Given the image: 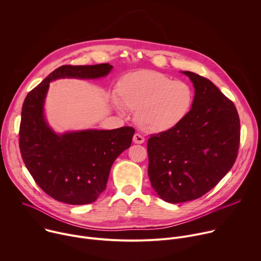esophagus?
<instances>
[{
	"instance_id": "34e87169",
	"label": "esophagus",
	"mask_w": 261,
	"mask_h": 261,
	"mask_svg": "<svg viewBox=\"0 0 261 261\" xmlns=\"http://www.w3.org/2000/svg\"><path fill=\"white\" fill-rule=\"evenodd\" d=\"M133 142L138 143V144L143 143V142H144V137H143L142 135H140V134L136 133V134L133 136Z\"/></svg>"
}]
</instances>
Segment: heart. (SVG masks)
<instances>
[{
	"instance_id": "obj_1",
	"label": "heart",
	"mask_w": 261,
	"mask_h": 261,
	"mask_svg": "<svg viewBox=\"0 0 261 261\" xmlns=\"http://www.w3.org/2000/svg\"><path fill=\"white\" fill-rule=\"evenodd\" d=\"M121 96L113 93L119 113L136 110L139 126L153 133L165 132L180 124L190 113L194 101L192 88L162 73L142 71L127 75L120 86Z\"/></svg>"
}]
</instances>
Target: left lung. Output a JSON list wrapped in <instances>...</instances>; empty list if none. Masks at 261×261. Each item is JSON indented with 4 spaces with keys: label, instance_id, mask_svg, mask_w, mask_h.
<instances>
[{
    "label": "left lung",
    "instance_id": "left-lung-1",
    "mask_svg": "<svg viewBox=\"0 0 261 261\" xmlns=\"http://www.w3.org/2000/svg\"><path fill=\"white\" fill-rule=\"evenodd\" d=\"M195 89L189 115L171 130L147 140L148 177L166 202L197 199L231 169L240 146L234 104L208 80L181 71Z\"/></svg>",
    "mask_w": 261,
    "mask_h": 261
}]
</instances>
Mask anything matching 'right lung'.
<instances>
[{"label": "right lung", "instance_id": "1", "mask_svg": "<svg viewBox=\"0 0 261 261\" xmlns=\"http://www.w3.org/2000/svg\"><path fill=\"white\" fill-rule=\"evenodd\" d=\"M111 69L109 64L61 66L24 99L19 128L21 157L37 185L58 201L74 205L94 202L106 188L115 160L130 147L135 130L122 127L56 133L44 115L49 83L60 79L96 80Z\"/></svg>", "mask_w": 261, "mask_h": 261}]
</instances>
